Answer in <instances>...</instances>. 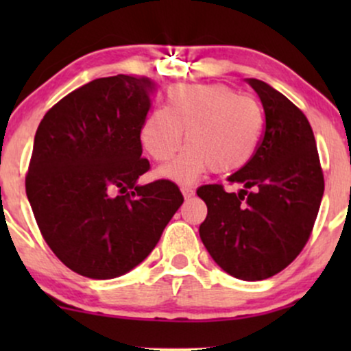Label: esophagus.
<instances>
[{
	"label": "esophagus",
	"instance_id": "34e87169",
	"mask_svg": "<svg viewBox=\"0 0 351 351\" xmlns=\"http://www.w3.org/2000/svg\"><path fill=\"white\" fill-rule=\"evenodd\" d=\"M181 193H183L184 198H191V196L195 195V189L191 186H181Z\"/></svg>",
	"mask_w": 351,
	"mask_h": 351
}]
</instances>
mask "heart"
Here are the masks:
<instances>
[{
	"instance_id": "b5f03b06",
	"label": "heart",
	"mask_w": 351,
	"mask_h": 351,
	"mask_svg": "<svg viewBox=\"0 0 351 351\" xmlns=\"http://www.w3.org/2000/svg\"><path fill=\"white\" fill-rule=\"evenodd\" d=\"M264 123L263 104L251 94H237L224 84H178L167 90L165 108L145 115L140 143L153 160L168 162L184 132L188 147L160 175L189 183L208 170H241L259 147Z\"/></svg>"
}]
</instances>
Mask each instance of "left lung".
<instances>
[{
	"mask_svg": "<svg viewBox=\"0 0 351 351\" xmlns=\"http://www.w3.org/2000/svg\"><path fill=\"white\" fill-rule=\"evenodd\" d=\"M259 95L265 127L247 165L229 176L241 184H203L208 216L199 237L215 263L241 280L276 276L299 256L324 196V171L307 117L269 84L245 79Z\"/></svg>",
	"mask_w": 351,
	"mask_h": 351,
	"instance_id": "8db88e82",
	"label": "left lung"
}]
</instances>
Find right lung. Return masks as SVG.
Instances as JSON below:
<instances>
[{"mask_svg":"<svg viewBox=\"0 0 351 351\" xmlns=\"http://www.w3.org/2000/svg\"><path fill=\"white\" fill-rule=\"evenodd\" d=\"M152 87L123 74L95 79L52 106L36 132L27 199L51 251L84 277L132 271L183 203L170 180L136 184L150 170L140 127Z\"/></svg>","mask_w":351,"mask_h":351,"instance_id":"right-lung-1","label":"right lung"}]
</instances>
